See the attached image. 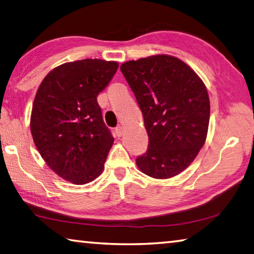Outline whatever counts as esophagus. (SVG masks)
Returning <instances> with one entry per match:
<instances>
[{"label":"esophagus","mask_w":254,"mask_h":254,"mask_svg":"<svg viewBox=\"0 0 254 254\" xmlns=\"http://www.w3.org/2000/svg\"><path fill=\"white\" fill-rule=\"evenodd\" d=\"M115 133H117L118 137H121L123 135V127H121V126L117 127V128H115Z\"/></svg>","instance_id":"esophagus-1"}]
</instances>
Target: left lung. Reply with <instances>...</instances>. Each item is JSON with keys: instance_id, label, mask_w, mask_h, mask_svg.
Listing matches in <instances>:
<instances>
[{"instance_id": "obj_1", "label": "left lung", "mask_w": 254, "mask_h": 254, "mask_svg": "<svg viewBox=\"0 0 254 254\" xmlns=\"http://www.w3.org/2000/svg\"><path fill=\"white\" fill-rule=\"evenodd\" d=\"M121 71L134 93L149 135V149L136 159L144 174L173 178L190 165L206 140L210 99L192 68L172 55L127 61Z\"/></svg>"}]
</instances>
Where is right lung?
Here are the masks:
<instances>
[{"mask_svg": "<svg viewBox=\"0 0 254 254\" xmlns=\"http://www.w3.org/2000/svg\"><path fill=\"white\" fill-rule=\"evenodd\" d=\"M119 67L115 61L85 59L50 71L36 91L30 127L35 146L59 177L73 184L103 172L114 139L96 96Z\"/></svg>", "mask_w": 254, "mask_h": 254, "instance_id": "1", "label": "right lung"}]
</instances>
